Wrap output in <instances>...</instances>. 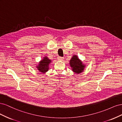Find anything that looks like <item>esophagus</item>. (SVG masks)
I'll return each instance as SVG.
<instances>
[{"label":"esophagus","instance_id":"34e87169","mask_svg":"<svg viewBox=\"0 0 122 122\" xmlns=\"http://www.w3.org/2000/svg\"><path fill=\"white\" fill-rule=\"evenodd\" d=\"M57 59H58V61H62V60H63V59H64V57H61V56H58L57 57Z\"/></svg>","mask_w":122,"mask_h":122}]
</instances>
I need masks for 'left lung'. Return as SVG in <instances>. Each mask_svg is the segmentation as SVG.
<instances>
[{
	"mask_svg": "<svg viewBox=\"0 0 122 122\" xmlns=\"http://www.w3.org/2000/svg\"><path fill=\"white\" fill-rule=\"evenodd\" d=\"M70 66L72 71L76 74H79L83 72L86 65L83 63L81 60L77 56V55H74L70 61Z\"/></svg>",
	"mask_w": 122,
	"mask_h": 122,
	"instance_id": "obj_1",
	"label": "left lung"
}]
</instances>
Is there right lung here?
Returning a JSON list of instances; mask_svg holds the SVG:
<instances>
[{
    "label": "right lung",
    "mask_w": 122,
    "mask_h": 122,
    "mask_svg": "<svg viewBox=\"0 0 122 122\" xmlns=\"http://www.w3.org/2000/svg\"><path fill=\"white\" fill-rule=\"evenodd\" d=\"M51 60L47 56L43 57V58L41 60L39 64L36 66V68L39 70L40 72H41L43 74L45 73L47 71H48L49 69V65L51 63Z\"/></svg>",
    "instance_id": "obj_1"
}]
</instances>
